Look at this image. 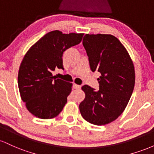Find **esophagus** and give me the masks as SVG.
Masks as SVG:
<instances>
[{
	"label": "esophagus",
	"instance_id": "esophagus-1",
	"mask_svg": "<svg viewBox=\"0 0 154 154\" xmlns=\"http://www.w3.org/2000/svg\"><path fill=\"white\" fill-rule=\"evenodd\" d=\"M73 88H75V89H79V88H81V85H79L77 84H73Z\"/></svg>",
	"mask_w": 154,
	"mask_h": 154
}]
</instances>
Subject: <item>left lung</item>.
<instances>
[{
  "label": "left lung",
  "instance_id": "obj_1",
  "mask_svg": "<svg viewBox=\"0 0 154 154\" xmlns=\"http://www.w3.org/2000/svg\"><path fill=\"white\" fill-rule=\"evenodd\" d=\"M83 46L93 72H100L99 90L82 86L85 98L79 103L81 115L95 125H105L122 114L134 86L135 68L128 51L111 35L86 34Z\"/></svg>",
  "mask_w": 154,
  "mask_h": 154
}]
</instances>
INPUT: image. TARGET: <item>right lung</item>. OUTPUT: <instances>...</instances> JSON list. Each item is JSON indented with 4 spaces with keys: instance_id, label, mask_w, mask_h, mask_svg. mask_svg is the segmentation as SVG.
<instances>
[{
    "instance_id": "1",
    "label": "right lung",
    "mask_w": 154,
    "mask_h": 154,
    "mask_svg": "<svg viewBox=\"0 0 154 154\" xmlns=\"http://www.w3.org/2000/svg\"><path fill=\"white\" fill-rule=\"evenodd\" d=\"M83 35L51 31L26 53L19 66L18 86L26 109L36 117H56L66 103L72 83L56 79L52 72L63 69V52L80 43Z\"/></svg>"
}]
</instances>
